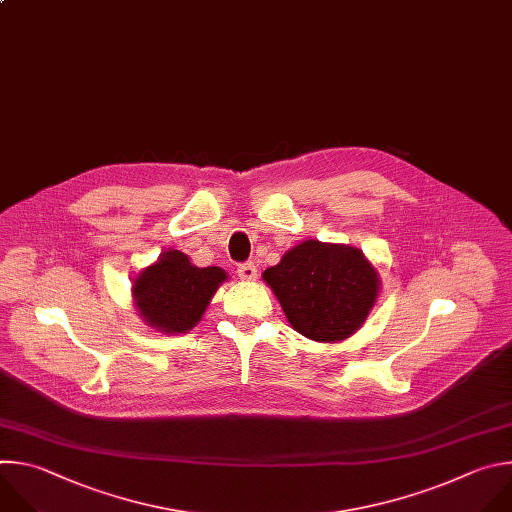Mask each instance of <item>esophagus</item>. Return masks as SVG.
Masks as SVG:
<instances>
[{"label": "esophagus", "mask_w": 512, "mask_h": 512, "mask_svg": "<svg viewBox=\"0 0 512 512\" xmlns=\"http://www.w3.org/2000/svg\"><path fill=\"white\" fill-rule=\"evenodd\" d=\"M238 276L242 280H254L258 276V270L252 262H244V264H238Z\"/></svg>", "instance_id": "obj_1"}]
</instances>
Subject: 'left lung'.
<instances>
[{"label": "left lung", "mask_w": 512, "mask_h": 512, "mask_svg": "<svg viewBox=\"0 0 512 512\" xmlns=\"http://www.w3.org/2000/svg\"><path fill=\"white\" fill-rule=\"evenodd\" d=\"M288 323L313 341H341L367 319L379 278L355 248L306 240L264 270Z\"/></svg>", "instance_id": "1"}]
</instances>
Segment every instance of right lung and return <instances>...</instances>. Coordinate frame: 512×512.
<instances>
[{
	"label": "right lung",
	"instance_id": "add662e5",
	"mask_svg": "<svg viewBox=\"0 0 512 512\" xmlns=\"http://www.w3.org/2000/svg\"><path fill=\"white\" fill-rule=\"evenodd\" d=\"M226 278L222 268H197L183 252L171 250L135 278L133 296L145 323L163 333H185Z\"/></svg>",
	"mask_w": 512,
	"mask_h": 512
}]
</instances>
